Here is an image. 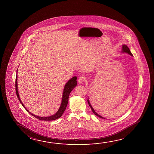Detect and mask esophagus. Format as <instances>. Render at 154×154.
Returning <instances> with one entry per match:
<instances>
[{
	"mask_svg": "<svg viewBox=\"0 0 154 154\" xmlns=\"http://www.w3.org/2000/svg\"><path fill=\"white\" fill-rule=\"evenodd\" d=\"M86 81V78L85 77L82 76L81 77H79L78 79V83L82 84L84 83Z\"/></svg>",
	"mask_w": 154,
	"mask_h": 154,
	"instance_id": "34e87169",
	"label": "esophagus"
}]
</instances>
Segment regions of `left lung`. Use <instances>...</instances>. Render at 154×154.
<instances>
[{"mask_svg":"<svg viewBox=\"0 0 154 154\" xmlns=\"http://www.w3.org/2000/svg\"><path fill=\"white\" fill-rule=\"evenodd\" d=\"M121 52L122 53H127V54H128L129 55H130L133 56L132 55V54H131V51L129 50V49L128 47L126 45H122V51H121ZM88 105L90 106V107H91V109H92V111L93 112V113L95 115H96V116H98L99 118H100L101 119H105V118H103V116H100V115H99L97 113V112H96L95 110L93 109V107H92V106L91 105V103H90V101L89 100V98H88Z\"/></svg>","mask_w":154,"mask_h":154,"instance_id":"8db88e82","label":"left lung"}]
</instances>
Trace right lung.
I'll list each match as a JSON object with an SVG mask.
<instances>
[{
  "label": "right lung",
  "instance_id": "right-lung-1",
  "mask_svg": "<svg viewBox=\"0 0 154 154\" xmlns=\"http://www.w3.org/2000/svg\"><path fill=\"white\" fill-rule=\"evenodd\" d=\"M18 69L17 71V75H16V79H15V91L17 93V96L18 97V99L19 101L20 102L21 105H23V107L26 109V111L28 112L29 113L31 114L33 116L35 117L36 118L40 120H43V121H51V120H54L60 118L63 114L64 112L66 110V107L68 105V103L69 96L70 93L75 88L77 85V77L75 76L72 78H71L70 80H69L68 82L64 86V88L63 89V95H62V101H61V106L58 109L57 112L54 114L53 116H45V117H41V116H37L33 113H32L28 111L27 109L26 108L25 105H23L22 101L21 100L20 98V96L19 94L18 90Z\"/></svg>",
  "mask_w": 154,
  "mask_h": 154
}]
</instances>
